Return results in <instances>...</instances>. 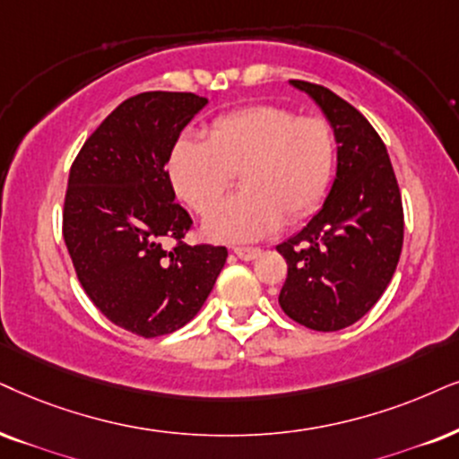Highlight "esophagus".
<instances>
[{
    "label": "esophagus",
    "mask_w": 459,
    "mask_h": 459,
    "mask_svg": "<svg viewBox=\"0 0 459 459\" xmlns=\"http://www.w3.org/2000/svg\"><path fill=\"white\" fill-rule=\"evenodd\" d=\"M235 254L241 260H254L260 256V249L258 247H235Z\"/></svg>",
    "instance_id": "34e87169"
}]
</instances>
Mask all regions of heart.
Listing matches in <instances>:
<instances>
[{
  "mask_svg": "<svg viewBox=\"0 0 459 459\" xmlns=\"http://www.w3.org/2000/svg\"><path fill=\"white\" fill-rule=\"evenodd\" d=\"M334 133L320 116L252 106L220 116L207 139L179 137L171 148L176 193L201 216L218 207L239 173L243 190L205 222L218 241H256L286 220L311 213L334 169Z\"/></svg>",
  "mask_w": 459,
  "mask_h": 459,
  "instance_id": "1",
  "label": "heart"
}]
</instances>
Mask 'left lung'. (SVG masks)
Wrapping results in <instances>:
<instances>
[{
  "instance_id": "8db88e82",
  "label": "left lung",
  "mask_w": 459,
  "mask_h": 459,
  "mask_svg": "<svg viewBox=\"0 0 459 459\" xmlns=\"http://www.w3.org/2000/svg\"><path fill=\"white\" fill-rule=\"evenodd\" d=\"M333 126L336 173L322 210L277 246L288 277L280 305L300 326L334 333L356 324L390 286L403 252V199L385 143L333 91L290 80Z\"/></svg>"
}]
</instances>
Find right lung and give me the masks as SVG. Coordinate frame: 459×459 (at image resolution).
<instances>
[{
  "label": "right lung",
  "mask_w": 459,
  "mask_h": 459,
  "mask_svg": "<svg viewBox=\"0 0 459 459\" xmlns=\"http://www.w3.org/2000/svg\"><path fill=\"white\" fill-rule=\"evenodd\" d=\"M195 92H142L120 103L86 139L69 171L63 239L84 292L133 334H169L210 297L226 247L186 246L193 220L179 207L167 162L207 106ZM167 236L178 239L161 247Z\"/></svg>",
  "instance_id": "add662e5"
}]
</instances>
